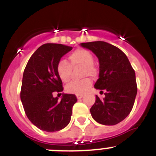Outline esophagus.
Wrapping results in <instances>:
<instances>
[{
    "label": "esophagus",
    "mask_w": 156,
    "mask_h": 156,
    "mask_svg": "<svg viewBox=\"0 0 156 156\" xmlns=\"http://www.w3.org/2000/svg\"><path fill=\"white\" fill-rule=\"evenodd\" d=\"M76 96H77V98H78V99H81V98L83 97L82 94H77Z\"/></svg>",
    "instance_id": "obj_1"
}]
</instances>
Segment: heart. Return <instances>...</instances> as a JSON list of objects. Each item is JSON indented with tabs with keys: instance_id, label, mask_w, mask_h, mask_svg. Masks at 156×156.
<instances>
[{
	"instance_id": "b5f03b06",
	"label": "heart",
	"mask_w": 156,
	"mask_h": 156,
	"mask_svg": "<svg viewBox=\"0 0 156 156\" xmlns=\"http://www.w3.org/2000/svg\"><path fill=\"white\" fill-rule=\"evenodd\" d=\"M69 64L65 61H60L57 65V73L63 82H68L71 78L72 68L82 67V76H91L94 78L98 71L94 65V57L89 51L79 48L75 50L68 56ZM91 79L85 78L80 81H73L66 85L67 92L75 94H85L91 86Z\"/></svg>"
}]
</instances>
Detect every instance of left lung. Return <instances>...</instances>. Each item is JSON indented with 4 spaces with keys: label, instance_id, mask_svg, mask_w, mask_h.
I'll use <instances>...</instances> for the list:
<instances>
[{
    "label": "left lung",
    "instance_id": "8db88e82",
    "mask_svg": "<svg viewBox=\"0 0 156 156\" xmlns=\"http://www.w3.org/2000/svg\"><path fill=\"white\" fill-rule=\"evenodd\" d=\"M99 61V78L94 88L105 91V98L96 95L90 108L93 119L100 124L114 126L124 120L132 111L137 94L135 73L126 54L105 41L81 43Z\"/></svg>",
    "mask_w": 156,
    "mask_h": 156
}]
</instances>
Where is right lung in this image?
Returning a JSON list of instances; mask_svg holds the SVG:
<instances>
[{
    "mask_svg": "<svg viewBox=\"0 0 156 156\" xmlns=\"http://www.w3.org/2000/svg\"><path fill=\"white\" fill-rule=\"evenodd\" d=\"M71 49L62 44H44L31 55L24 68L21 100L27 117L41 130L59 131L71 120L72 107L77 101L75 94H64L59 101L53 93L63 91L57 65Z\"/></svg>",
    "mask_w": 156,
    "mask_h": 156,
    "instance_id": "add662e5",
    "label": "right lung"
}]
</instances>
